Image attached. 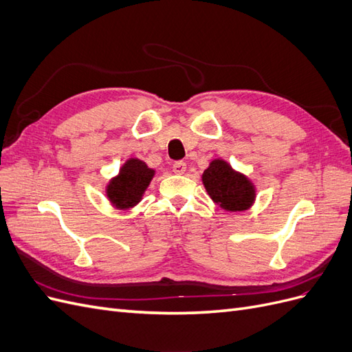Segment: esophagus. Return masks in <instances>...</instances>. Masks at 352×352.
<instances>
[{
  "label": "esophagus",
  "instance_id": "1",
  "mask_svg": "<svg viewBox=\"0 0 352 352\" xmlns=\"http://www.w3.org/2000/svg\"><path fill=\"white\" fill-rule=\"evenodd\" d=\"M186 172V163L184 162H176L173 164V173L176 175H184Z\"/></svg>",
  "mask_w": 352,
  "mask_h": 352
}]
</instances>
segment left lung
I'll use <instances>...</instances> for the list:
<instances>
[{"mask_svg":"<svg viewBox=\"0 0 352 352\" xmlns=\"http://www.w3.org/2000/svg\"><path fill=\"white\" fill-rule=\"evenodd\" d=\"M201 180L212 202L229 212L250 210L257 197L252 180L223 158L211 160Z\"/></svg>","mask_w":352,"mask_h":352,"instance_id":"obj_1","label":"left lung"}]
</instances>
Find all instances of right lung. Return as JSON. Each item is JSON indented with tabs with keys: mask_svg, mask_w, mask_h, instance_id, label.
<instances>
[{
	"mask_svg": "<svg viewBox=\"0 0 352 352\" xmlns=\"http://www.w3.org/2000/svg\"><path fill=\"white\" fill-rule=\"evenodd\" d=\"M155 170L140 158L131 157L122 164L119 173L105 185V197L116 210H131L140 204L150 186Z\"/></svg>",
	"mask_w": 352,
	"mask_h": 352,
	"instance_id": "add662e5",
	"label": "right lung"
}]
</instances>
